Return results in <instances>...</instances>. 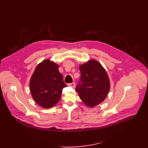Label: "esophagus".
<instances>
[{
  "label": "esophagus",
  "instance_id": "34e87169",
  "mask_svg": "<svg viewBox=\"0 0 148 148\" xmlns=\"http://www.w3.org/2000/svg\"><path fill=\"white\" fill-rule=\"evenodd\" d=\"M68 85L70 86H71V87H72V88H75V83H70V84H68Z\"/></svg>",
  "mask_w": 148,
  "mask_h": 148
}]
</instances>
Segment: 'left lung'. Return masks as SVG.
Wrapping results in <instances>:
<instances>
[{"mask_svg":"<svg viewBox=\"0 0 148 148\" xmlns=\"http://www.w3.org/2000/svg\"><path fill=\"white\" fill-rule=\"evenodd\" d=\"M80 81L76 87L82 101L89 107H94L106 99L109 89L110 82L101 64L90 60L79 66Z\"/></svg>","mask_w":148,"mask_h":148,"instance_id":"8db88e82","label":"left lung"}]
</instances>
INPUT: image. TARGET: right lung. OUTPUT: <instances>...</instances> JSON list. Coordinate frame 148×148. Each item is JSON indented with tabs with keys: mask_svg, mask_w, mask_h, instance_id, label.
Masks as SVG:
<instances>
[{
	"mask_svg": "<svg viewBox=\"0 0 148 148\" xmlns=\"http://www.w3.org/2000/svg\"><path fill=\"white\" fill-rule=\"evenodd\" d=\"M59 65L50 60H43L36 67L31 78L29 88L35 101L44 108H50L60 100L64 83Z\"/></svg>",
	"mask_w": 148,
	"mask_h": 148,
	"instance_id": "right-lung-1",
	"label": "right lung"
}]
</instances>
